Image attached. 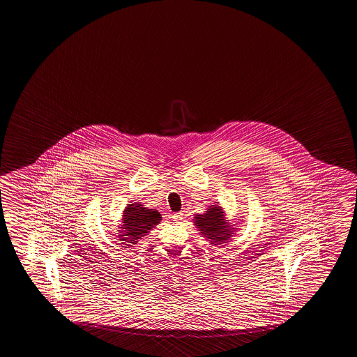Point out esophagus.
<instances>
[{"label": "esophagus", "instance_id": "34e87169", "mask_svg": "<svg viewBox=\"0 0 357 357\" xmlns=\"http://www.w3.org/2000/svg\"><path fill=\"white\" fill-rule=\"evenodd\" d=\"M172 218L174 219V222H179V220L183 219V213H176V214H173Z\"/></svg>", "mask_w": 357, "mask_h": 357}]
</instances>
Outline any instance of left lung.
Wrapping results in <instances>:
<instances>
[{"instance_id":"left-lung-1","label":"left lung","mask_w":357,"mask_h":357,"mask_svg":"<svg viewBox=\"0 0 357 357\" xmlns=\"http://www.w3.org/2000/svg\"><path fill=\"white\" fill-rule=\"evenodd\" d=\"M195 225L198 227L202 234L211 239L214 244H222L228 240L230 234H233L224 222V214L220 206H211L203 215L195 216Z\"/></svg>"}]
</instances>
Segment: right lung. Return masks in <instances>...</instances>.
<instances>
[{
    "mask_svg": "<svg viewBox=\"0 0 357 357\" xmlns=\"http://www.w3.org/2000/svg\"><path fill=\"white\" fill-rule=\"evenodd\" d=\"M124 228L126 230L123 231L124 236H128V238H125L126 241L135 244L137 240L141 239L143 236H146L149 233V230H152L157 224L162 220V216L158 211H153V209H146L141 204H129L127 209L124 211ZM121 238V240H123ZM128 245V244H127Z\"/></svg>",
    "mask_w": 357,
    "mask_h": 357,
    "instance_id": "1",
    "label": "right lung"
}]
</instances>
